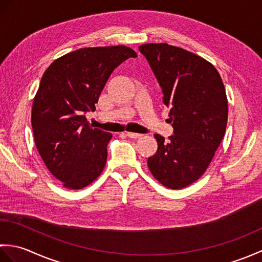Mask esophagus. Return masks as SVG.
<instances>
[{
	"mask_svg": "<svg viewBox=\"0 0 262 262\" xmlns=\"http://www.w3.org/2000/svg\"><path fill=\"white\" fill-rule=\"evenodd\" d=\"M126 135L129 138H140V137H142V134H137V133H129V132H128Z\"/></svg>",
	"mask_w": 262,
	"mask_h": 262,
	"instance_id": "34e87169",
	"label": "esophagus"
}]
</instances>
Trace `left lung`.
Listing matches in <instances>:
<instances>
[{
	"instance_id": "8db88e82",
	"label": "left lung",
	"mask_w": 262,
	"mask_h": 262,
	"mask_svg": "<svg viewBox=\"0 0 262 262\" xmlns=\"http://www.w3.org/2000/svg\"><path fill=\"white\" fill-rule=\"evenodd\" d=\"M170 108L173 135L165 142L155 134L158 151L147 165L170 189L185 188L207 170L223 140L229 108L225 86L213 64L168 43L140 46Z\"/></svg>"
}]
</instances>
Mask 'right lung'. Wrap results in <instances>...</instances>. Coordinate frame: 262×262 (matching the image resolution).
<instances>
[{"label":"right lung","instance_id":"add662e5","mask_svg":"<svg viewBox=\"0 0 262 262\" xmlns=\"http://www.w3.org/2000/svg\"><path fill=\"white\" fill-rule=\"evenodd\" d=\"M130 57L137 54L122 45L81 48L55 59L43 73L32 103L33 137L65 188H84L102 172L113 135L92 129L85 113L96 110L110 74Z\"/></svg>","mask_w":262,"mask_h":262}]
</instances>
